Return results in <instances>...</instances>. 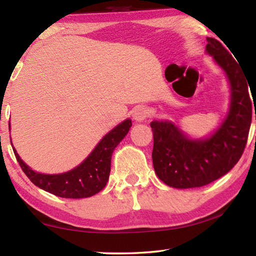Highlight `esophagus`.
Instances as JSON below:
<instances>
[{"mask_svg":"<svg viewBox=\"0 0 256 256\" xmlns=\"http://www.w3.org/2000/svg\"><path fill=\"white\" fill-rule=\"evenodd\" d=\"M148 110L145 106H138L133 112V118L136 122H143L148 116Z\"/></svg>","mask_w":256,"mask_h":256,"instance_id":"34e87169","label":"esophagus"}]
</instances>
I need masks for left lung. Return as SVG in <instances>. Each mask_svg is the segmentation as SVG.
Returning <instances> with one entry per match:
<instances>
[{
	"mask_svg": "<svg viewBox=\"0 0 256 256\" xmlns=\"http://www.w3.org/2000/svg\"><path fill=\"white\" fill-rule=\"evenodd\" d=\"M206 42V55L224 70L230 86L229 110L218 128L206 136L194 138L168 120L150 123L156 175L167 186L177 189L202 187L229 172L241 158L251 126L248 82L240 64L220 42L210 37Z\"/></svg>",
	"mask_w": 256,
	"mask_h": 256,
	"instance_id": "obj_1",
	"label": "left lung"
}]
</instances>
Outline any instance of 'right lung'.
Instances as JSON below:
<instances>
[{"label": "right lung", "mask_w": 256, "mask_h": 256, "mask_svg": "<svg viewBox=\"0 0 256 256\" xmlns=\"http://www.w3.org/2000/svg\"><path fill=\"white\" fill-rule=\"evenodd\" d=\"M131 126V118L124 120L102 138L81 164L60 174H42L32 170L20 158L14 148L13 150L22 170L35 186L57 197L88 198L100 192L106 186L113 152L128 133ZM8 128L10 130V124H8Z\"/></svg>", "instance_id": "right-lung-1"}]
</instances>
